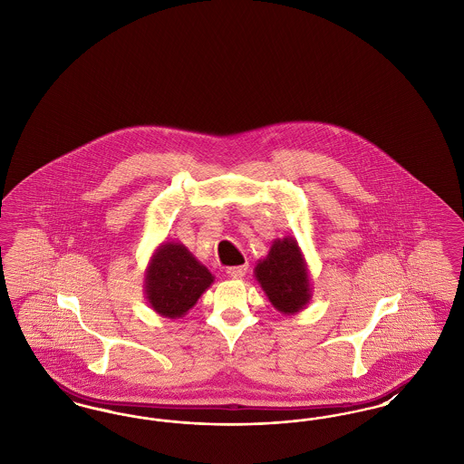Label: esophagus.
<instances>
[{"instance_id": "obj_1", "label": "esophagus", "mask_w": 464, "mask_h": 464, "mask_svg": "<svg viewBox=\"0 0 464 464\" xmlns=\"http://www.w3.org/2000/svg\"><path fill=\"white\" fill-rule=\"evenodd\" d=\"M226 273H227L231 278H242V276H245V273H246V265L227 267Z\"/></svg>"}]
</instances>
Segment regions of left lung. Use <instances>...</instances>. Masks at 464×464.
I'll use <instances>...</instances> for the list:
<instances>
[{"label":"left lung","mask_w":464,"mask_h":464,"mask_svg":"<svg viewBox=\"0 0 464 464\" xmlns=\"http://www.w3.org/2000/svg\"><path fill=\"white\" fill-rule=\"evenodd\" d=\"M254 276L273 308L284 314L303 311L313 297L308 263L292 237L273 240L267 256L254 267Z\"/></svg>","instance_id":"8db88e82"}]
</instances>
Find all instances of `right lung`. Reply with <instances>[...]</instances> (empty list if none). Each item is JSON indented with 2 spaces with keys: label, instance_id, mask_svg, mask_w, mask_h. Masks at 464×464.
I'll use <instances>...</instances> for the list:
<instances>
[{
  "label": "right lung",
  "instance_id": "right-lung-1",
  "mask_svg": "<svg viewBox=\"0 0 464 464\" xmlns=\"http://www.w3.org/2000/svg\"><path fill=\"white\" fill-rule=\"evenodd\" d=\"M214 284V275L184 243L165 240L156 246L144 271V295L165 318H182Z\"/></svg>",
  "mask_w": 464,
  "mask_h": 464
}]
</instances>
